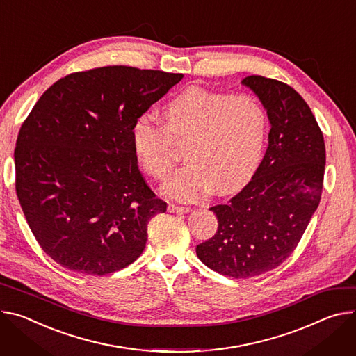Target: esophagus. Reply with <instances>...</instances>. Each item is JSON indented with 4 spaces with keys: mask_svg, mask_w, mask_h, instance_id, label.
<instances>
[{
    "mask_svg": "<svg viewBox=\"0 0 356 356\" xmlns=\"http://www.w3.org/2000/svg\"><path fill=\"white\" fill-rule=\"evenodd\" d=\"M169 211H170V213H188V211H190V207L177 206V204H169Z\"/></svg>",
    "mask_w": 356,
    "mask_h": 356,
    "instance_id": "1",
    "label": "esophagus"
}]
</instances>
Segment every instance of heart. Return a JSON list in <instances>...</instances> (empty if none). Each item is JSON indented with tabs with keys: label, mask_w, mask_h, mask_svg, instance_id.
<instances>
[{
	"label": "heart",
	"mask_w": 356,
	"mask_h": 356,
	"mask_svg": "<svg viewBox=\"0 0 356 356\" xmlns=\"http://www.w3.org/2000/svg\"><path fill=\"white\" fill-rule=\"evenodd\" d=\"M160 123L139 116L131 129L138 166L165 180L175 168L172 147L183 146L187 165L165 186L176 200H196L216 187L229 193L241 186L261 159L268 118L250 95H230L191 85L161 108Z\"/></svg>",
	"instance_id": "heart-1"
}]
</instances>
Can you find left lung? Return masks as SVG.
I'll use <instances>...</instances> for the list:
<instances>
[{
	"mask_svg": "<svg viewBox=\"0 0 356 356\" xmlns=\"http://www.w3.org/2000/svg\"><path fill=\"white\" fill-rule=\"evenodd\" d=\"M241 83L267 111L268 147L238 195L210 207L217 232L196 247L203 264L233 278L261 275L293 254L319 204L325 172L324 136L301 95L260 75Z\"/></svg>",
	"mask_w": 356,
	"mask_h": 356,
	"instance_id": "obj_1",
	"label": "left lung"
}]
</instances>
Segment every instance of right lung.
Here are the masks:
<instances>
[{
    "mask_svg": "<svg viewBox=\"0 0 356 356\" xmlns=\"http://www.w3.org/2000/svg\"><path fill=\"white\" fill-rule=\"evenodd\" d=\"M181 74L102 67L49 86L24 120L15 190L29 229L55 263L105 275L143 252L147 222L165 213L143 179L131 129Z\"/></svg>",
    "mask_w": 356,
    "mask_h": 356,
    "instance_id": "add662e5",
    "label": "right lung"
}]
</instances>
